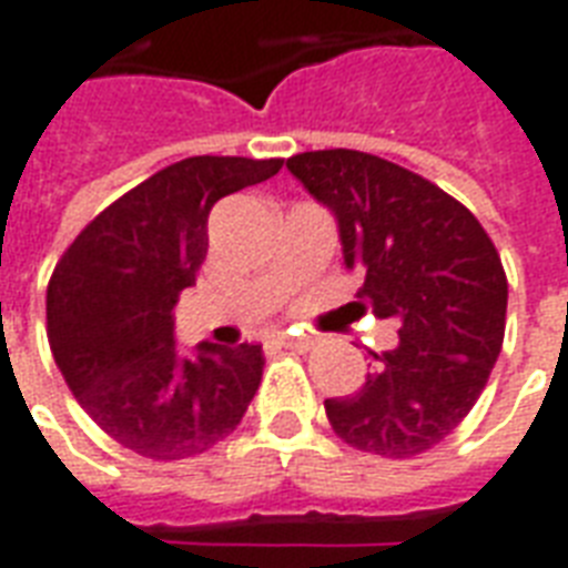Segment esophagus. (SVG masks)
<instances>
[{"label":"esophagus","instance_id":"esophagus-1","mask_svg":"<svg viewBox=\"0 0 568 568\" xmlns=\"http://www.w3.org/2000/svg\"><path fill=\"white\" fill-rule=\"evenodd\" d=\"M278 344L281 347H290V349H308L311 344H314V341L308 338V335H287V332H281L278 335Z\"/></svg>","mask_w":568,"mask_h":568}]
</instances>
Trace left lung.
Instances as JSON below:
<instances>
[{
    "label": "left lung",
    "mask_w": 568,
    "mask_h": 568,
    "mask_svg": "<svg viewBox=\"0 0 568 568\" xmlns=\"http://www.w3.org/2000/svg\"><path fill=\"white\" fill-rule=\"evenodd\" d=\"M287 170L338 224L344 266L365 275L362 308L395 320L365 386L326 398L341 440L413 458L458 428L491 377L509 284L470 209L428 179L356 149L302 152Z\"/></svg>",
    "instance_id": "1"
}]
</instances>
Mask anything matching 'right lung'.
Listing matches in <instances>:
<instances>
[{"label":"right lung","mask_w":568,"mask_h":568,"mask_svg":"<svg viewBox=\"0 0 568 568\" xmlns=\"http://www.w3.org/2000/svg\"><path fill=\"white\" fill-rule=\"evenodd\" d=\"M281 158L197 155L106 206L57 263L47 338L80 407L125 449L179 462L236 428L263 377L260 344H176L179 293L209 248V212L266 182Z\"/></svg>","instance_id":"add662e5"}]
</instances>
